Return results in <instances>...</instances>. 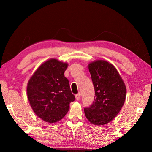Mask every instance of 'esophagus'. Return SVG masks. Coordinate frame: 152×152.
Masks as SVG:
<instances>
[{"instance_id": "34e87169", "label": "esophagus", "mask_w": 152, "mask_h": 152, "mask_svg": "<svg viewBox=\"0 0 152 152\" xmlns=\"http://www.w3.org/2000/svg\"><path fill=\"white\" fill-rule=\"evenodd\" d=\"M80 93H78V94H76V99L77 100V101H79L80 99Z\"/></svg>"}]
</instances>
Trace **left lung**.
Masks as SVG:
<instances>
[{
    "instance_id": "obj_1",
    "label": "left lung",
    "mask_w": 152,
    "mask_h": 152,
    "mask_svg": "<svg viewBox=\"0 0 152 152\" xmlns=\"http://www.w3.org/2000/svg\"><path fill=\"white\" fill-rule=\"evenodd\" d=\"M95 96L91 106L84 108L86 117L94 125H102L118 115L126 98V86L114 66L104 60L88 64Z\"/></svg>"
}]
</instances>
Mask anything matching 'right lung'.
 Returning <instances> with one entry per match:
<instances>
[{"label":"right lung","instance_id":"1","mask_svg":"<svg viewBox=\"0 0 152 152\" xmlns=\"http://www.w3.org/2000/svg\"><path fill=\"white\" fill-rule=\"evenodd\" d=\"M68 64L50 59L43 63L27 84L31 107L37 116L50 123L60 121L75 100L68 80L64 76Z\"/></svg>","mask_w":152,"mask_h":152}]
</instances>
